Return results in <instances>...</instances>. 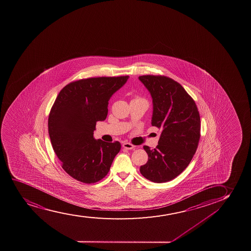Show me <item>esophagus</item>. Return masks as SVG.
Here are the masks:
<instances>
[{"instance_id":"esophagus-1","label":"esophagus","mask_w":251,"mask_h":251,"mask_svg":"<svg viewBox=\"0 0 251 251\" xmlns=\"http://www.w3.org/2000/svg\"><path fill=\"white\" fill-rule=\"evenodd\" d=\"M122 146H123V148L128 149V150H131L133 148H135V146L130 143V142H124Z\"/></svg>"}]
</instances>
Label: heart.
Instances as JSON below:
<instances>
[{
  "label": "heart",
  "mask_w": 251,
  "mask_h": 251,
  "mask_svg": "<svg viewBox=\"0 0 251 251\" xmlns=\"http://www.w3.org/2000/svg\"><path fill=\"white\" fill-rule=\"evenodd\" d=\"M136 99H137V98H136Z\"/></svg>",
  "instance_id": "1"
}]
</instances>
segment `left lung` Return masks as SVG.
<instances>
[{
	"instance_id": "obj_1",
	"label": "left lung",
	"mask_w": 251,
	"mask_h": 251,
	"mask_svg": "<svg viewBox=\"0 0 251 251\" xmlns=\"http://www.w3.org/2000/svg\"><path fill=\"white\" fill-rule=\"evenodd\" d=\"M153 103L151 126L162 130L157 147L143 148L148 161L140 172L154 183L170 181L190 164L201 137V118L193 99L174 79L159 75H140Z\"/></svg>"
}]
</instances>
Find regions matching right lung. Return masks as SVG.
I'll list each match as a JSON object with an SVG mask.
<instances>
[{"label": "right lung", "instance_id": "1", "mask_svg": "<svg viewBox=\"0 0 251 251\" xmlns=\"http://www.w3.org/2000/svg\"><path fill=\"white\" fill-rule=\"evenodd\" d=\"M128 75L100 76L70 82L58 94L50 112L48 130L61 167L78 181L94 184L104 178L121 150L119 142L95 140L97 121L105 120L112 95Z\"/></svg>", "mask_w": 251, "mask_h": 251}]
</instances>
